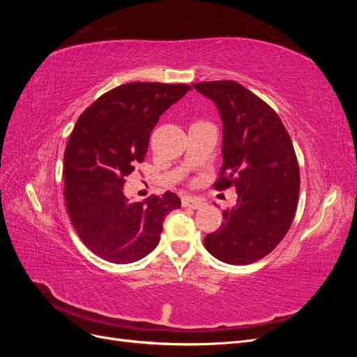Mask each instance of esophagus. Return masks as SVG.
Returning a JSON list of instances; mask_svg holds the SVG:
<instances>
[{
	"label": "esophagus",
	"instance_id": "esophagus-1",
	"mask_svg": "<svg viewBox=\"0 0 357 357\" xmlns=\"http://www.w3.org/2000/svg\"><path fill=\"white\" fill-rule=\"evenodd\" d=\"M181 204H183V207H189V208H193V210H197V208H199V207H202V205H204L202 199L192 198V197L181 198Z\"/></svg>",
	"mask_w": 357,
	"mask_h": 357
}]
</instances>
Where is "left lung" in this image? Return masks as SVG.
<instances>
[{
  "label": "left lung",
  "instance_id": "obj_1",
  "mask_svg": "<svg viewBox=\"0 0 357 357\" xmlns=\"http://www.w3.org/2000/svg\"><path fill=\"white\" fill-rule=\"evenodd\" d=\"M210 98L223 122V165L214 189H236V204L223 210L220 228L204 238L219 261L248 265L271 253L294 222L299 165L282 119L234 80L193 84Z\"/></svg>",
  "mask_w": 357,
  "mask_h": 357
}]
</instances>
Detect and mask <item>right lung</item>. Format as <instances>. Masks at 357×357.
<instances>
[{
	"label": "right lung",
	"mask_w": 357,
	"mask_h": 357,
	"mask_svg": "<svg viewBox=\"0 0 357 357\" xmlns=\"http://www.w3.org/2000/svg\"><path fill=\"white\" fill-rule=\"evenodd\" d=\"M189 84L134 82L101 95L75 123L63 155V195L75 232L107 262L131 264L159 244L165 215L180 208L172 192L131 202L125 177L142 164L160 114Z\"/></svg>",
	"instance_id": "1"
}]
</instances>
